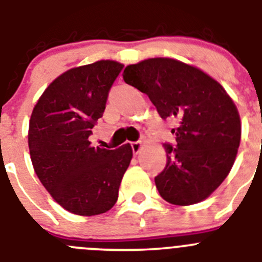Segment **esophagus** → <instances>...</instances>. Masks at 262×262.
I'll return each instance as SVG.
<instances>
[{"label":"esophagus","instance_id":"1","mask_svg":"<svg viewBox=\"0 0 262 262\" xmlns=\"http://www.w3.org/2000/svg\"><path fill=\"white\" fill-rule=\"evenodd\" d=\"M132 146V150H133V154H138L139 151H141V148H142V142L141 141H137V142H132L130 143Z\"/></svg>","mask_w":262,"mask_h":262}]
</instances>
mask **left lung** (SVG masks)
Returning <instances> with one entry per match:
<instances>
[{"label":"left lung","instance_id":"1","mask_svg":"<svg viewBox=\"0 0 262 262\" xmlns=\"http://www.w3.org/2000/svg\"><path fill=\"white\" fill-rule=\"evenodd\" d=\"M126 84L148 95L161 119H176V143H165L167 165L155 177L163 199L190 205L208 198L230 172L241 143L238 110L207 73L169 58L128 66Z\"/></svg>","mask_w":262,"mask_h":262}]
</instances>
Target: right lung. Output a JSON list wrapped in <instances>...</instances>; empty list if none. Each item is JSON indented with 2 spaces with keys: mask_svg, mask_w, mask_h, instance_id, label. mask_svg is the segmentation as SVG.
<instances>
[{
  "mask_svg": "<svg viewBox=\"0 0 262 262\" xmlns=\"http://www.w3.org/2000/svg\"><path fill=\"white\" fill-rule=\"evenodd\" d=\"M123 67L114 60H99L72 68L46 88L32 112V164L43 187L71 213L95 216L110 211L130 164L129 143L107 150L89 142Z\"/></svg>",
  "mask_w": 262,
  "mask_h": 262,
  "instance_id": "add662e5",
  "label": "right lung"
}]
</instances>
